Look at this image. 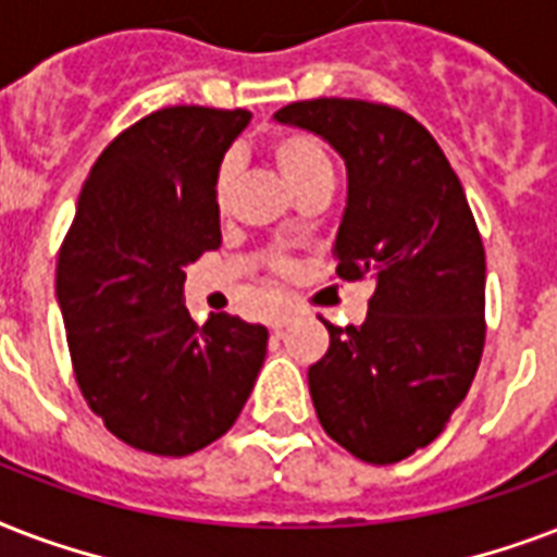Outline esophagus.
<instances>
[{"label": "esophagus", "mask_w": 557, "mask_h": 557, "mask_svg": "<svg viewBox=\"0 0 557 557\" xmlns=\"http://www.w3.org/2000/svg\"><path fill=\"white\" fill-rule=\"evenodd\" d=\"M293 317H296V310H293V308H284V310H278V313H275V317L270 319V327H275V331H278V327L290 325V322H293Z\"/></svg>", "instance_id": "obj_1"}]
</instances>
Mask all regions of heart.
I'll use <instances>...</instances> for the list:
<instances>
[{
    "label": "heart",
    "instance_id": "1",
    "mask_svg": "<svg viewBox=\"0 0 557 557\" xmlns=\"http://www.w3.org/2000/svg\"><path fill=\"white\" fill-rule=\"evenodd\" d=\"M270 159H273V165L278 168V174L287 180L293 191H299L301 185L310 183V180H319V176H334V165H331L327 150L308 133H275L270 139ZM232 183H235V171H232L230 162H223L218 168V176H214V206L220 211H226V206H230ZM287 267L290 264L284 258L275 261V270H282V273Z\"/></svg>",
    "mask_w": 557,
    "mask_h": 557
}]
</instances>
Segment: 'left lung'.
Here are the masks:
<instances>
[{
    "mask_svg": "<svg viewBox=\"0 0 557 557\" xmlns=\"http://www.w3.org/2000/svg\"><path fill=\"white\" fill-rule=\"evenodd\" d=\"M275 122L310 131L346 159L348 202L334 258L372 278L363 325H331L308 369L319 424L339 447L392 465L442 433L485 346V247L465 188L424 124L389 103L313 98Z\"/></svg>",
    "mask_w": 557,
    "mask_h": 557,
    "instance_id": "1",
    "label": "left lung"
}]
</instances>
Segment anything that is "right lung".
<instances>
[{
  "label": "right lung",
  "instance_id": "add662e5",
  "mask_svg": "<svg viewBox=\"0 0 557 557\" xmlns=\"http://www.w3.org/2000/svg\"><path fill=\"white\" fill-rule=\"evenodd\" d=\"M247 110L165 107L119 133L86 176L58 256L75 381L136 450L188 456L218 442L267 357L264 325L183 305L185 267L220 247L214 176Z\"/></svg>",
  "mask_w": 557,
  "mask_h": 557
}]
</instances>
